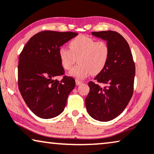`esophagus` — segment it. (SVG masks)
Here are the masks:
<instances>
[{"label":"esophagus","instance_id":"1","mask_svg":"<svg viewBox=\"0 0 154 154\" xmlns=\"http://www.w3.org/2000/svg\"><path fill=\"white\" fill-rule=\"evenodd\" d=\"M76 85H79V84H82V82H81V81H79V80H77V79H76Z\"/></svg>","mask_w":154,"mask_h":154}]
</instances>
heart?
I'll list each match as a JSON object with an SVG mask.
<instances>
[{"mask_svg": "<svg viewBox=\"0 0 154 154\" xmlns=\"http://www.w3.org/2000/svg\"><path fill=\"white\" fill-rule=\"evenodd\" d=\"M70 49L61 47L58 56L63 68L68 70L77 60L76 66L71 69L70 75L82 79L89 75H97L107 66L110 48L105 40H96L91 37L80 35L69 42Z\"/></svg>", "mask_w": 154, "mask_h": 154, "instance_id": "b5f03b06", "label": "heart"}]
</instances>
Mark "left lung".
<instances>
[{
    "label": "left lung",
    "mask_w": 154,
    "mask_h": 154,
    "mask_svg": "<svg viewBox=\"0 0 154 154\" xmlns=\"http://www.w3.org/2000/svg\"><path fill=\"white\" fill-rule=\"evenodd\" d=\"M93 35L107 41L110 56L104 70L88 82L90 91L85 99L86 110L94 119L109 121L121 114L133 94L135 66L130 47L116 31L92 32Z\"/></svg>",
    "instance_id": "left-lung-1"
}]
</instances>
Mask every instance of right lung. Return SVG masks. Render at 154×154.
<instances>
[{
	"mask_svg": "<svg viewBox=\"0 0 154 154\" xmlns=\"http://www.w3.org/2000/svg\"><path fill=\"white\" fill-rule=\"evenodd\" d=\"M74 32L44 31L32 37L19 58L18 86L30 109L38 117L51 119L66 107L68 95L75 86L72 77L63 76L58 50L77 36Z\"/></svg>",
	"mask_w": 154,
	"mask_h": 154,
	"instance_id": "right-lung-1",
	"label": "right lung"
}]
</instances>
